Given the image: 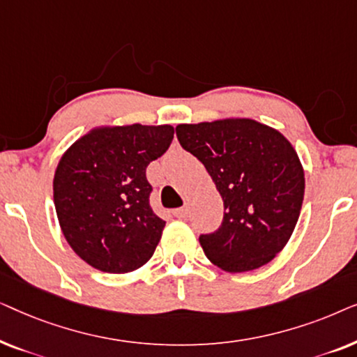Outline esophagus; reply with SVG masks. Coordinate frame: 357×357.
<instances>
[{"mask_svg":"<svg viewBox=\"0 0 357 357\" xmlns=\"http://www.w3.org/2000/svg\"><path fill=\"white\" fill-rule=\"evenodd\" d=\"M174 216L175 218H180V219H183V218H187V214H188V209L187 208H177V209H174Z\"/></svg>","mask_w":357,"mask_h":357,"instance_id":"1","label":"esophagus"}]
</instances>
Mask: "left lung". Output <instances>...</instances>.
Masks as SVG:
<instances>
[{
	"label": "left lung",
	"mask_w": 357,
	"mask_h": 357,
	"mask_svg": "<svg viewBox=\"0 0 357 357\" xmlns=\"http://www.w3.org/2000/svg\"><path fill=\"white\" fill-rule=\"evenodd\" d=\"M175 133L224 202L221 226L199 236L208 260L229 273L271 261L289 241L304 199V170L289 141L248 119L178 125Z\"/></svg>",
	"instance_id": "left-lung-1"
}]
</instances>
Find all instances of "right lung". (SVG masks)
<instances>
[{"label": "right lung", "mask_w": 357, "mask_h": 357, "mask_svg": "<svg viewBox=\"0 0 357 357\" xmlns=\"http://www.w3.org/2000/svg\"><path fill=\"white\" fill-rule=\"evenodd\" d=\"M170 125L92 130L63 154L53 178L61 231L96 270L128 273L153 257L165 226L149 203L146 167L169 149Z\"/></svg>", "instance_id": "obj_1"}]
</instances>
